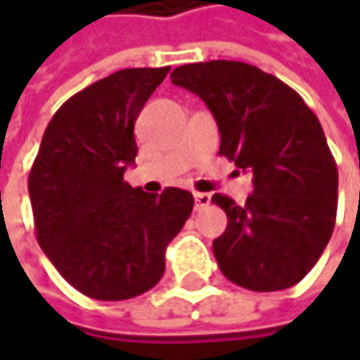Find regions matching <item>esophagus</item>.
<instances>
[{
	"label": "esophagus",
	"mask_w": 360,
	"mask_h": 360,
	"mask_svg": "<svg viewBox=\"0 0 360 360\" xmlns=\"http://www.w3.org/2000/svg\"><path fill=\"white\" fill-rule=\"evenodd\" d=\"M193 200H195V210H202L210 204V193H193Z\"/></svg>",
	"instance_id": "esophagus-1"
}]
</instances>
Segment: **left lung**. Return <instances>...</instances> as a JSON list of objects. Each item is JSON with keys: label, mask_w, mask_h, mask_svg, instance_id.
<instances>
[{"label": "left lung", "mask_w": 360, "mask_h": 360, "mask_svg": "<svg viewBox=\"0 0 360 360\" xmlns=\"http://www.w3.org/2000/svg\"><path fill=\"white\" fill-rule=\"evenodd\" d=\"M171 79L212 112L219 156L252 173L246 204L212 195L227 212L212 242L219 269L252 292L296 285L323 254L338 210V167L319 118L292 87L246 62L185 64Z\"/></svg>", "instance_id": "obj_1"}]
</instances>
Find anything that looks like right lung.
<instances>
[{
    "label": "right lung",
    "instance_id": "add662e5",
    "mask_svg": "<svg viewBox=\"0 0 360 360\" xmlns=\"http://www.w3.org/2000/svg\"><path fill=\"white\" fill-rule=\"evenodd\" d=\"M171 68H124L66 100L49 120L31 175L37 242L60 275L96 300H127L165 275V252L193 195L131 187L135 120Z\"/></svg>",
    "mask_w": 360,
    "mask_h": 360
}]
</instances>
